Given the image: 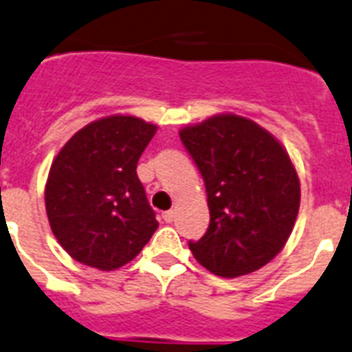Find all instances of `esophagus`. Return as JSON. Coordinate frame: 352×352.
<instances>
[{
	"label": "esophagus",
	"instance_id": "34e87169",
	"mask_svg": "<svg viewBox=\"0 0 352 352\" xmlns=\"http://www.w3.org/2000/svg\"><path fill=\"white\" fill-rule=\"evenodd\" d=\"M174 217H176V211H174V209H170V211H165V213H163V220H165V222H173Z\"/></svg>",
	"mask_w": 352,
	"mask_h": 352
}]
</instances>
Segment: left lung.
Returning <instances> with one entry per match:
<instances>
[{
    "instance_id": "obj_1",
    "label": "left lung",
    "mask_w": 352,
    "mask_h": 352,
    "mask_svg": "<svg viewBox=\"0 0 352 352\" xmlns=\"http://www.w3.org/2000/svg\"><path fill=\"white\" fill-rule=\"evenodd\" d=\"M179 139L200 170L209 228L189 248L220 277L263 268L287 244L299 211V178L280 143L246 117L214 116Z\"/></svg>"
}]
</instances>
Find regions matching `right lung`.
<instances>
[{"mask_svg":"<svg viewBox=\"0 0 352 352\" xmlns=\"http://www.w3.org/2000/svg\"><path fill=\"white\" fill-rule=\"evenodd\" d=\"M156 126L111 116L78 130L54 157L45 209L56 241L75 261L99 270L130 263L157 230L138 162Z\"/></svg>","mask_w":352,"mask_h":352,"instance_id":"right-lung-1","label":"right lung"}]
</instances>
